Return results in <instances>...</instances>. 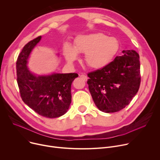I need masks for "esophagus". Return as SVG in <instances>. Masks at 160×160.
Listing matches in <instances>:
<instances>
[{"instance_id": "obj_1", "label": "esophagus", "mask_w": 160, "mask_h": 160, "mask_svg": "<svg viewBox=\"0 0 160 160\" xmlns=\"http://www.w3.org/2000/svg\"><path fill=\"white\" fill-rule=\"evenodd\" d=\"M80 78H81L82 79H83V80H85V81H87L88 79V77H87L86 75H85V74H81V75H80Z\"/></svg>"}]
</instances>
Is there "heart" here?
<instances>
[{"mask_svg": "<svg viewBox=\"0 0 160 160\" xmlns=\"http://www.w3.org/2000/svg\"><path fill=\"white\" fill-rule=\"evenodd\" d=\"M119 49V42L116 38L97 33L78 36L72 46L66 43L63 55L69 63L78 59V53H85L84 60L88 67L100 69L108 66Z\"/></svg>", "mask_w": 160, "mask_h": 160, "instance_id": "1", "label": "heart"}]
</instances>
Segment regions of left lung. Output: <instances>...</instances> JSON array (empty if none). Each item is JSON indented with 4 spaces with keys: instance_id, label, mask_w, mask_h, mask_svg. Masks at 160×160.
Instances as JSON below:
<instances>
[{
    "instance_id": "left-lung-1",
    "label": "left lung",
    "mask_w": 160,
    "mask_h": 160,
    "mask_svg": "<svg viewBox=\"0 0 160 160\" xmlns=\"http://www.w3.org/2000/svg\"><path fill=\"white\" fill-rule=\"evenodd\" d=\"M140 57L134 50H123L108 66L89 73V90L98 109L115 112L129 105L140 85Z\"/></svg>"
}]
</instances>
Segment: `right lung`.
<instances>
[{
	"instance_id": "add662e5",
	"label": "right lung",
	"mask_w": 160,
	"mask_h": 160,
	"mask_svg": "<svg viewBox=\"0 0 160 160\" xmlns=\"http://www.w3.org/2000/svg\"><path fill=\"white\" fill-rule=\"evenodd\" d=\"M40 36L25 45L17 63V83L21 98L31 109L49 118L67 112L71 103V87L78 74L52 72L40 75L28 67L32 51L40 41Z\"/></svg>"
}]
</instances>
